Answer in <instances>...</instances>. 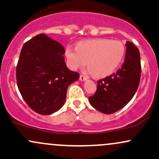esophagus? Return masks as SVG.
I'll return each mask as SVG.
<instances>
[{"label":"esophagus","instance_id":"obj_1","mask_svg":"<svg viewBox=\"0 0 159 159\" xmlns=\"http://www.w3.org/2000/svg\"><path fill=\"white\" fill-rule=\"evenodd\" d=\"M80 79L81 81H85V80H87V76H85V75H83V74H81L80 76Z\"/></svg>","mask_w":159,"mask_h":159}]
</instances>
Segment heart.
Here are the masks:
<instances>
[{
    "instance_id": "obj_1",
    "label": "heart",
    "mask_w": 159,
    "mask_h": 159,
    "mask_svg": "<svg viewBox=\"0 0 159 159\" xmlns=\"http://www.w3.org/2000/svg\"><path fill=\"white\" fill-rule=\"evenodd\" d=\"M126 54V48L119 40L95 39L78 42L76 47L66 48L67 65L70 69L83 68L86 64L97 78L110 76L120 66Z\"/></svg>"
}]
</instances>
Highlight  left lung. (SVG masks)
Listing matches in <instances>:
<instances>
[{
	"mask_svg": "<svg viewBox=\"0 0 159 159\" xmlns=\"http://www.w3.org/2000/svg\"><path fill=\"white\" fill-rule=\"evenodd\" d=\"M126 46L122 66L116 73L98 80L96 92L89 97L92 106L102 113L112 114L124 107L139 87L141 76L139 51L130 42H127Z\"/></svg>",
	"mask_w": 159,
	"mask_h": 159,
	"instance_id": "obj_1",
	"label": "left lung"
}]
</instances>
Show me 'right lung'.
<instances>
[{"mask_svg":"<svg viewBox=\"0 0 159 159\" xmlns=\"http://www.w3.org/2000/svg\"><path fill=\"white\" fill-rule=\"evenodd\" d=\"M64 47L42 33L25 42L16 66L17 86L31 109L40 114L58 111L66 99V89L80 74L66 67Z\"/></svg>","mask_w":159,"mask_h":159,"instance_id":"1","label":"right lung"}]
</instances>
